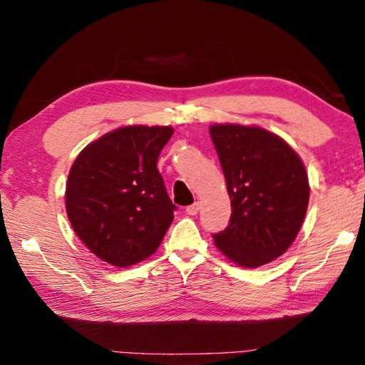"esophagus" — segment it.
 Here are the masks:
<instances>
[{
	"mask_svg": "<svg viewBox=\"0 0 365 365\" xmlns=\"http://www.w3.org/2000/svg\"><path fill=\"white\" fill-rule=\"evenodd\" d=\"M200 209H201V202L196 201V202H193V205L187 207V214L188 215H196L197 212H200Z\"/></svg>",
	"mask_w": 365,
	"mask_h": 365,
	"instance_id": "34e87169",
	"label": "esophagus"
}]
</instances>
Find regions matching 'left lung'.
<instances>
[{"mask_svg":"<svg viewBox=\"0 0 365 365\" xmlns=\"http://www.w3.org/2000/svg\"><path fill=\"white\" fill-rule=\"evenodd\" d=\"M209 133L232 201L230 224L212 235L215 246L240 267L275 261L306 217L311 188L304 164L285 140L262 127L214 123Z\"/></svg>","mask_w":365,"mask_h":365,"instance_id":"obj_1","label":"left lung"}]
</instances>
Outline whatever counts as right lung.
<instances>
[{"label":"right lung","mask_w":365,"mask_h":365,"mask_svg":"<svg viewBox=\"0 0 365 365\" xmlns=\"http://www.w3.org/2000/svg\"><path fill=\"white\" fill-rule=\"evenodd\" d=\"M170 125H125L86 145L66 183V211L82 243L115 267L156 252L174 220L158 170Z\"/></svg>","instance_id":"right-lung-1"}]
</instances>
